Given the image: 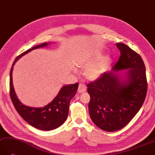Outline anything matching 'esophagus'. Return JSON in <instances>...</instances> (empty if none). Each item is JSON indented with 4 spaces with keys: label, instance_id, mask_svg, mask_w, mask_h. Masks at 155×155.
Masks as SVG:
<instances>
[{
    "label": "esophagus",
    "instance_id": "esophagus-1",
    "mask_svg": "<svg viewBox=\"0 0 155 155\" xmlns=\"http://www.w3.org/2000/svg\"><path fill=\"white\" fill-rule=\"evenodd\" d=\"M86 91V86L83 84H80L78 86V93H82Z\"/></svg>",
    "mask_w": 155,
    "mask_h": 155
}]
</instances>
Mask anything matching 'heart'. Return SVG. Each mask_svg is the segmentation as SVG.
Instances as JSON below:
<instances>
[{
    "label": "heart",
    "instance_id": "b5f03b06",
    "mask_svg": "<svg viewBox=\"0 0 155 155\" xmlns=\"http://www.w3.org/2000/svg\"><path fill=\"white\" fill-rule=\"evenodd\" d=\"M99 56L94 53L82 52L76 57L74 64L78 68L85 69L84 76L86 78L90 81H96L104 74L108 64L107 59L96 62Z\"/></svg>",
    "mask_w": 155,
    "mask_h": 155
}]
</instances>
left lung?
I'll return each mask as SVG.
<instances>
[{
  "label": "left lung",
  "instance_id": "1",
  "mask_svg": "<svg viewBox=\"0 0 155 155\" xmlns=\"http://www.w3.org/2000/svg\"><path fill=\"white\" fill-rule=\"evenodd\" d=\"M121 55L110 71L87 85L91 96L90 116L96 126L106 131L125 127L145 101L147 82L143 61L123 43L116 44Z\"/></svg>",
  "mask_w": 155,
  "mask_h": 155
}]
</instances>
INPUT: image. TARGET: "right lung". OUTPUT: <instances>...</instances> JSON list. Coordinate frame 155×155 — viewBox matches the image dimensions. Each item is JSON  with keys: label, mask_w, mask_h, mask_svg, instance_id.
Listing matches in <instances>:
<instances>
[{"label": "right lung", "mask_w": 155, "mask_h": 155, "mask_svg": "<svg viewBox=\"0 0 155 155\" xmlns=\"http://www.w3.org/2000/svg\"><path fill=\"white\" fill-rule=\"evenodd\" d=\"M51 43H44L34 46L20 54L14 60L10 72V94L12 102L18 113L31 126L43 131H49L59 127L67 120L69 114V104L72 98L76 94L78 87L77 82L73 84L64 85L60 89L58 94L48 105L41 107H33L25 106L18 98L12 82L13 67L21 57L32 50L45 48Z\"/></svg>", "instance_id": "obj_1"}]
</instances>
